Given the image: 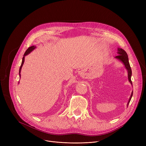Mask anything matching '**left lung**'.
Returning <instances> with one entry per match:
<instances>
[{
	"instance_id": "8db88e82",
	"label": "left lung",
	"mask_w": 146,
	"mask_h": 146,
	"mask_svg": "<svg viewBox=\"0 0 146 146\" xmlns=\"http://www.w3.org/2000/svg\"><path fill=\"white\" fill-rule=\"evenodd\" d=\"M118 54L119 55L116 56L115 58L121 61V62L124 64L126 69L127 70V72H128V80L130 82V83H131L132 85V82H131V75H132V71H131V67H130V65H129V63L128 57L127 54L123 49L120 48H118ZM133 92H132L131 96H130V98L129 99L128 102L127 104V106H128V104H129L130 101H131V99L132 96H133Z\"/></svg>"
}]
</instances>
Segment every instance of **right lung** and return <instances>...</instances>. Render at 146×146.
Returning <instances> with one entry per match:
<instances>
[{
	"instance_id": "1",
	"label": "right lung",
	"mask_w": 146,
	"mask_h": 146,
	"mask_svg": "<svg viewBox=\"0 0 146 146\" xmlns=\"http://www.w3.org/2000/svg\"><path fill=\"white\" fill-rule=\"evenodd\" d=\"M36 48V47H35V46L33 45L31 46V47H29L27 50V51H25L24 55V57H23L22 58V63H21V67L19 68V77H21V68H22V67L23 66V64H24V61H25V56L28 55V54H29L32 51H33L35 48Z\"/></svg>"
}]
</instances>
